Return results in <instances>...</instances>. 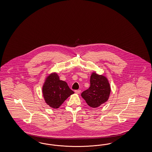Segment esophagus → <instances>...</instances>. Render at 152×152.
<instances>
[{"label":"esophagus","mask_w":152,"mask_h":152,"mask_svg":"<svg viewBox=\"0 0 152 152\" xmlns=\"http://www.w3.org/2000/svg\"><path fill=\"white\" fill-rule=\"evenodd\" d=\"M75 92L76 94H80V92H81V90H75Z\"/></svg>","instance_id":"esophagus-1"}]
</instances>
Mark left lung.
<instances>
[{
    "label": "left lung",
    "mask_w": 152,
    "mask_h": 152,
    "mask_svg": "<svg viewBox=\"0 0 152 152\" xmlns=\"http://www.w3.org/2000/svg\"><path fill=\"white\" fill-rule=\"evenodd\" d=\"M110 91V86L106 77L93 72L90 77V86L82 92L81 96L88 106L96 108L107 101Z\"/></svg>",
    "instance_id": "obj_1"
}]
</instances>
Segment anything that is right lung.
<instances>
[{"label":"right lung","instance_id":"1","mask_svg":"<svg viewBox=\"0 0 152 152\" xmlns=\"http://www.w3.org/2000/svg\"><path fill=\"white\" fill-rule=\"evenodd\" d=\"M42 92L47 105L57 109L74 92L65 81L60 80L56 73L47 76L42 88Z\"/></svg>","mask_w":152,"mask_h":152}]
</instances>
